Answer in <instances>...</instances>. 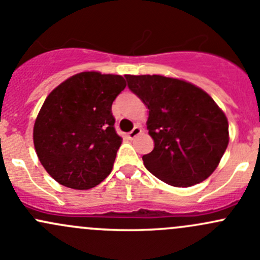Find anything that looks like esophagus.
<instances>
[{"label": "esophagus", "instance_id": "obj_1", "mask_svg": "<svg viewBox=\"0 0 260 260\" xmlns=\"http://www.w3.org/2000/svg\"><path fill=\"white\" fill-rule=\"evenodd\" d=\"M141 132H142V129H141L140 125H136V127L133 128L129 133H128V138H129V140H133V138L137 137Z\"/></svg>", "mask_w": 260, "mask_h": 260}]
</instances>
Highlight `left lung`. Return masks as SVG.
<instances>
[{
    "instance_id": "1",
    "label": "left lung",
    "mask_w": 260,
    "mask_h": 260,
    "mask_svg": "<svg viewBox=\"0 0 260 260\" xmlns=\"http://www.w3.org/2000/svg\"><path fill=\"white\" fill-rule=\"evenodd\" d=\"M128 88L148 108L147 129L154 148L142 157L164 182L188 187L215 171L228 143L224 112L203 89L162 75H124Z\"/></svg>"
}]
</instances>
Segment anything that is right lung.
<instances>
[{"instance_id":"right-lung-1","label":"right lung","mask_w":260,"mask_h":260,"mask_svg":"<svg viewBox=\"0 0 260 260\" xmlns=\"http://www.w3.org/2000/svg\"><path fill=\"white\" fill-rule=\"evenodd\" d=\"M125 85L120 75L84 72L49 94L35 120L34 145L55 181L88 190L111 174L122 143L112 104Z\"/></svg>"}]
</instances>
